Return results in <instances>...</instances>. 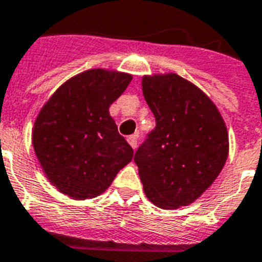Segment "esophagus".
Segmentation results:
<instances>
[{
  "instance_id": "obj_1",
  "label": "esophagus",
  "mask_w": 262,
  "mask_h": 262,
  "mask_svg": "<svg viewBox=\"0 0 262 262\" xmlns=\"http://www.w3.org/2000/svg\"><path fill=\"white\" fill-rule=\"evenodd\" d=\"M127 143L130 144V147L135 149V148L137 147V136H136V135L129 136V137H127Z\"/></svg>"
}]
</instances>
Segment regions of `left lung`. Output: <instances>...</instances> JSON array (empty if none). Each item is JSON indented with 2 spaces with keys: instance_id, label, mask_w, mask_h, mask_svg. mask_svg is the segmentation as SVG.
Wrapping results in <instances>:
<instances>
[{
  "instance_id": "obj_1",
  "label": "left lung",
  "mask_w": 262,
  "mask_h": 262,
  "mask_svg": "<svg viewBox=\"0 0 262 262\" xmlns=\"http://www.w3.org/2000/svg\"><path fill=\"white\" fill-rule=\"evenodd\" d=\"M143 94L156 121L135 155L144 191L163 209L189 205L227 160L226 123L203 91L175 73L144 76Z\"/></svg>"
}]
</instances>
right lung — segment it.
Instances as JSON below:
<instances>
[{"instance_id":"1","label":"right lung","mask_w":262,"mask_h":262,"mask_svg":"<svg viewBox=\"0 0 262 262\" xmlns=\"http://www.w3.org/2000/svg\"><path fill=\"white\" fill-rule=\"evenodd\" d=\"M132 76L91 69L63 83L35 121V155L53 185L76 200L102 194L133 158L108 107Z\"/></svg>"}]
</instances>
